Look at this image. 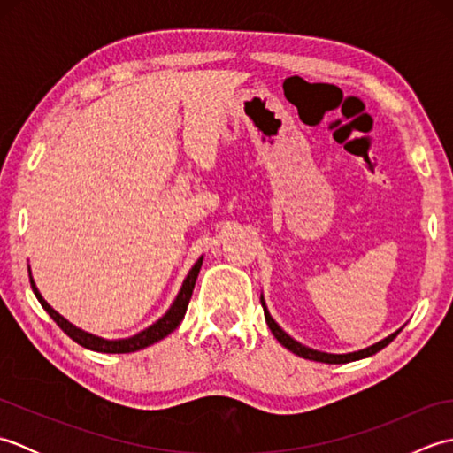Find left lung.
I'll use <instances>...</instances> for the list:
<instances>
[{
    "mask_svg": "<svg viewBox=\"0 0 453 453\" xmlns=\"http://www.w3.org/2000/svg\"><path fill=\"white\" fill-rule=\"evenodd\" d=\"M261 303H263V310H265V319H266L268 329L273 331V334L276 336V341L280 342L282 346H286V349L290 350V352H294V354H297V356H302V358H307V360H315V362L346 364V362H354V360H360V358H368V356H372V354H375V352H380L381 349H386V346H388L393 339H395V336H397L399 331H401V329H399V331H395L393 334H389L388 339L375 342V344L368 346V349L358 350V352H349V354H326V352H319V350L307 349V346H303V344H300L297 341H294L290 334L284 333V331L280 329V325H278V323L273 319L271 313H268L266 303H265V300H263V296H261Z\"/></svg>",
    "mask_w": 453,
    "mask_h": 453,
    "instance_id": "1",
    "label": "left lung"
}]
</instances>
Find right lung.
<instances>
[{
	"label": "right lung",
	"instance_id": "add662e5",
	"mask_svg": "<svg viewBox=\"0 0 453 453\" xmlns=\"http://www.w3.org/2000/svg\"><path fill=\"white\" fill-rule=\"evenodd\" d=\"M202 258L200 257L198 261L195 263V266L190 268L188 276L185 278V282H182V288L180 292L177 294L175 302H173V305L167 310V313L161 317L159 321H156L153 325H150L148 329H143L142 333L130 336V339H119V341H107V339H101V336H95L91 333H85L81 329H78V326L72 325L67 319H64V317L54 311L50 305H48V302L44 300V297L41 296V292H38V288L33 280L31 276V268H28V280H31V288L33 292L36 296V300L41 302V305L46 310V313L52 317V319L56 321V325L60 326V329L70 336L72 341H75L78 344H81L83 349H89V350H95V352H104V354H127V352H136V350H142L146 349V346L157 342L161 339H165L167 334H171L173 331L177 329V326L180 325L182 317H185L187 313V307H188V302H190V296H192V290H195V282L198 278V273H200V266H202Z\"/></svg>",
	"mask_w": 453,
	"mask_h": 453
}]
</instances>
